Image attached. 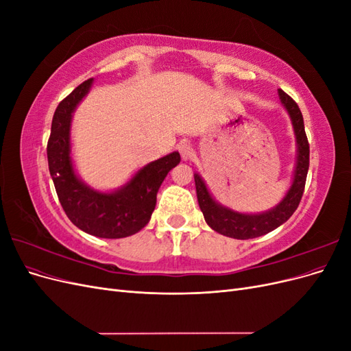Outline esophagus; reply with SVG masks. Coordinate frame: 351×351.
<instances>
[{
  "instance_id": "1",
  "label": "esophagus",
  "mask_w": 351,
  "mask_h": 351,
  "mask_svg": "<svg viewBox=\"0 0 351 351\" xmlns=\"http://www.w3.org/2000/svg\"><path fill=\"white\" fill-rule=\"evenodd\" d=\"M178 152H180V155H182V158L184 159V161H187V159H190V158L195 155L193 147L190 146L187 142H182V143L178 145Z\"/></svg>"
}]
</instances>
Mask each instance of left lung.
Instances as JSON below:
<instances>
[{"instance_id": "1", "label": "left lung", "mask_w": 351, "mask_h": 351, "mask_svg": "<svg viewBox=\"0 0 351 351\" xmlns=\"http://www.w3.org/2000/svg\"><path fill=\"white\" fill-rule=\"evenodd\" d=\"M281 104L289 112L291 124L295 134V145H297V158H295V168L293 176V183L285 193L284 199L277 206H274L269 210L261 212V214H241L221 204L212 197L209 190L199 174H195V184H196V195L200 210L204 212L205 221L208 226L215 230L222 236H227L237 240H247L254 239L263 234H268L269 231L278 228L281 224L289 219L294 210L299 206L306 184L307 169H309V142H307L303 115L293 98L289 95L278 90Z\"/></svg>"}]
</instances>
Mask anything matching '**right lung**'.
<instances>
[{
    "instance_id": "add662e5",
    "label": "right lung",
    "mask_w": 351,
    "mask_h": 351,
    "mask_svg": "<svg viewBox=\"0 0 351 351\" xmlns=\"http://www.w3.org/2000/svg\"><path fill=\"white\" fill-rule=\"evenodd\" d=\"M92 83L93 79L83 82L58 104L47 146L48 167L60 204L74 226L101 239H123L136 234L149 222L158 190L169 169L180 162V154H168L149 162L130 182L110 193L84 184L74 173L70 127L73 112L90 90Z\"/></svg>"
}]
</instances>
